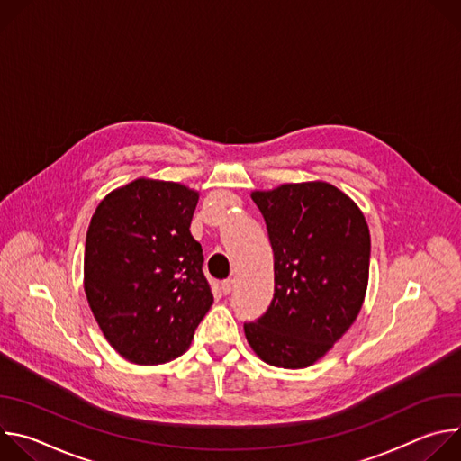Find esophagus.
I'll list each match as a JSON object with an SVG mask.
<instances>
[{"instance_id": "esophagus-1", "label": "esophagus", "mask_w": 461, "mask_h": 461, "mask_svg": "<svg viewBox=\"0 0 461 461\" xmlns=\"http://www.w3.org/2000/svg\"><path fill=\"white\" fill-rule=\"evenodd\" d=\"M231 288H233V281L231 279H226V281L221 283V290H222L224 295H228L231 292Z\"/></svg>"}]
</instances>
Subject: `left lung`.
<instances>
[{
  "mask_svg": "<svg viewBox=\"0 0 461 461\" xmlns=\"http://www.w3.org/2000/svg\"><path fill=\"white\" fill-rule=\"evenodd\" d=\"M251 199L267 221L276 294L244 334L265 363L306 368L347 334L363 306L368 224L347 193L322 180L251 191Z\"/></svg>",
  "mask_w": 461,
  "mask_h": 461,
  "instance_id": "8db88e82",
  "label": "left lung"
}]
</instances>
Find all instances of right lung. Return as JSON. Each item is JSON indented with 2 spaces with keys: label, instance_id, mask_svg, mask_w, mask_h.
<instances>
[{
  "label": "right lung",
  "instance_id": "1",
  "mask_svg": "<svg viewBox=\"0 0 461 461\" xmlns=\"http://www.w3.org/2000/svg\"><path fill=\"white\" fill-rule=\"evenodd\" d=\"M199 191L137 178L95 210L84 290L109 345L135 365L180 357L213 304L203 248L189 231Z\"/></svg>",
  "mask_w": 461,
  "mask_h": 461
}]
</instances>
